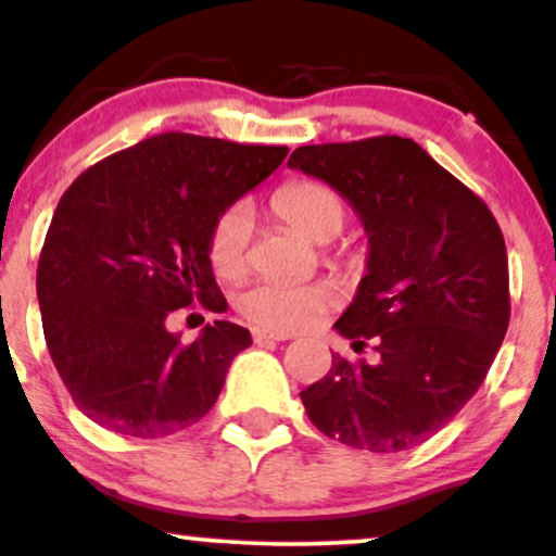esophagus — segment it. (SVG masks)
Segmentation results:
<instances>
[{"label": "esophagus", "instance_id": "34e87169", "mask_svg": "<svg viewBox=\"0 0 556 556\" xmlns=\"http://www.w3.org/2000/svg\"><path fill=\"white\" fill-rule=\"evenodd\" d=\"M290 340V334H282V331H266V329H253V342L266 344V342H285Z\"/></svg>", "mask_w": 556, "mask_h": 556}]
</instances>
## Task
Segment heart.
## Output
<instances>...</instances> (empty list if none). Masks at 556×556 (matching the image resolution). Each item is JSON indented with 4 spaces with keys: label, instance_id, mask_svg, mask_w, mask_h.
Here are the masks:
<instances>
[{
    "label": "heart",
    "instance_id": "1",
    "mask_svg": "<svg viewBox=\"0 0 556 556\" xmlns=\"http://www.w3.org/2000/svg\"><path fill=\"white\" fill-rule=\"evenodd\" d=\"M271 206L287 225L298 227L318 242L334 238L342 229L344 206L340 195L316 180L287 182L271 198ZM253 219L242 203L227 206L214 219L206 238V256L216 277L240 279L251 266ZM337 303L334 287L327 282L282 285L256 282L242 290L235 308L248 324L269 331H295L308 327L316 316Z\"/></svg>",
    "mask_w": 556,
    "mask_h": 556
}]
</instances>
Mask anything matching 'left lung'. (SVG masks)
I'll return each mask as SVG.
<instances>
[{
	"instance_id": "obj_1",
	"label": "left lung",
	"mask_w": 556,
	"mask_h": 556,
	"mask_svg": "<svg viewBox=\"0 0 556 556\" xmlns=\"http://www.w3.org/2000/svg\"><path fill=\"white\" fill-rule=\"evenodd\" d=\"M303 169L353 203L371 242L358 295L334 329L379 363L331 355L300 392L329 439L402 452L444 429L486 379L509 327V269L486 203L410 138L300 146Z\"/></svg>"
}]
</instances>
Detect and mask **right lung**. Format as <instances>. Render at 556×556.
I'll list each match as a JSON object with an SVG mask.
<instances>
[{
  "mask_svg": "<svg viewBox=\"0 0 556 556\" xmlns=\"http://www.w3.org/2000/svg\"><path fill=\"white\" fill-rule=\"evenodd\" d=\"M287 151L159 132L65 190L36 292L49 355L80 413L114 433L159 439L212 410L251 331L214 321L182 344L167 318L193 305L227 308L206 256L208 229Z\"/></svg>",
  "mask_w": 556,
  "mask_h": 556,
  "instance_id": "add662e5",
  "label": "right lung"
}]
</instances>
